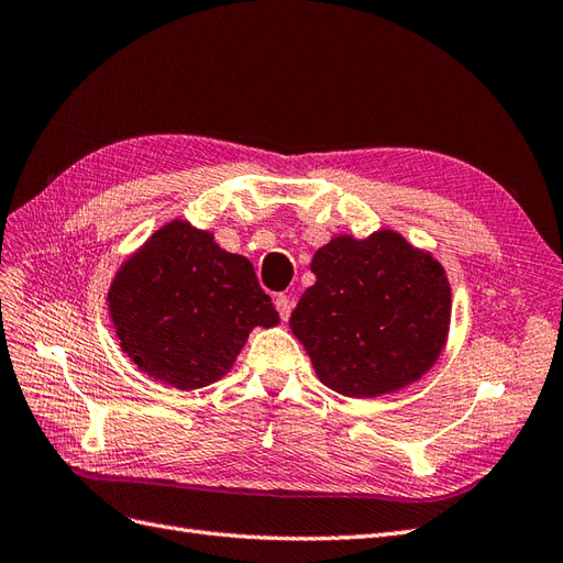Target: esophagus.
Wrapping results in <instances>:
<instances>
[{"label":"esophagus","instance_id":"34e87169","mask_svg":"<svg viewBox=\"0 0 563 563\" xmlns=\"http://www.w3.org/2000/svg\"><path fill=\"white\" fill-rule=\"evenodd\" d=\"M276 309H278L280 318L287 320V318H290V313H292V299L287 297V295H278L276 297Z\"/></svg>","mask_w":563,"mask_h":563}]
</instances>
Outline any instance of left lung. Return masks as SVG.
<instances>
[{
    "label": "left lung",
    "mask_w": 563,
    "mask_h": 563,
    "mask_svg": "<svg viewBox=\"0 0 563 563\" xmlns=\"http://www.w3.org/2000/svg\"><path fill=\"white\" fill-rule=\"evenodd\" d=\"M316 283L290 328L320 382L371 398L408 387L437 363L451 325V285L439 262L394 231L334 238L313 254Z\"/></svg>",
    "instance_id": "left-lung-1"
}]
</instances>
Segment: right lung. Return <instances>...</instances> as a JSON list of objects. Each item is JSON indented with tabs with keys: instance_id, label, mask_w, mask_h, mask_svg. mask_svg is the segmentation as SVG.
<instances>
[{
	"instance_id": "add662e5",
	"label": "right lung",
	"mask_w": 563,
	"mask_h": 563,
	"mask_svg": "<svg viewBox=\"0 0 563 563\" xmlns=\"http://www.w3.org/2000/svg\"><path fill=\"white\" fill-rule=\"evenodd\" d=\"M108 301L126 356L184 391L227 375L252 328L278 323L245 256L188 221L153 233L120 268Z\"/></svg>"
}]
</instances>
